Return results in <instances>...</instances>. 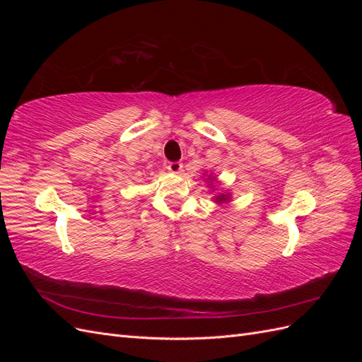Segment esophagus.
Instances as JSON below:
<instances>
[{"instance_id": "esophagus-1", "label": "esophagus", "mask_w": 362, "mask_h": 362, "mask_svg": "<svg viewBox=\"0 0 362 362\" xmlns=\"http://www.w3.org/2000/svg\"><path fill=\"white\" fill-rule=\"evenodd\" d=\"M168 169L172 173H180L182 170V163H180V161H170L168 164Z\"/></svg>"}]
</instances>
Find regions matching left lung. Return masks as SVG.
Returning <instances> with one entry per match:
<instances>
[{"label":"left lung","instance_id":"8db88e82","mask_svg":"<svg viewBox=\"0 0 362 362\" xmlns=\"http://www.w3.org/2000/svg\"><path fill=\"white\" fill-rule=\"evenodd\" d=\"M208 180H210L211 182L216 181V178L211 177V175H210V177H208ZM210 185H211V184H210ZM229 198H231V194H229V193H218V194L214 196V201H216L217 204H225V202L229 201Z\"/></svg>","mask_w":362,"mask_h":362}]
</instances>
